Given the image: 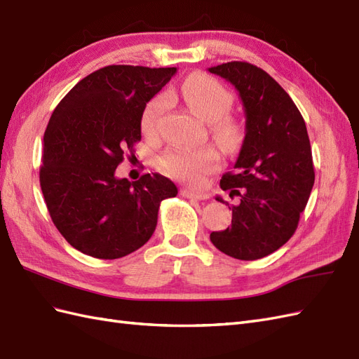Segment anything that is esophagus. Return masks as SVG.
<instances>
[{
    "label": "esophagus",
    "mask_w": 359,
    "mask_h": 359,
    "mask_svg": "<svg viewBox=\"0 0 359 359\" xmlns=\"http://www.w3.org/2000/svg\"><path fill=\"white\" fill-rule=\"evenodd\" d=\"M180 194L183 197L196 198V200H206V198H209L208 192H201V191H196V189H191V188H182L180 189Z\"/></svg>",
    "instance_id": "esophagus-1"
}]
</instances>
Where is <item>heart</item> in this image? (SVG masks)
Instances as JSON below:
<instances>
[{
    "mask_svg": "<svg viewBox=\"0 0 359 359\" xmlns=\"http://www.w3.org/2000/svg\"><path fill=\"white\" fill-rule=\"evenodd\" d=\"M180 97L198 118L210 124V130L224 147H233L240 136V128L226 114L233 104V95L219 81L206 74H194L183 81L177 90L161 94L147 103L141 116V130L151 136L159 128L162 114L168 104V98ZM162 170L171 177L198 185L208 172L217 168L218 154L214 147L200 149H172L163 153L159 159Z\"/></svg>",
    "mask_w": 359,
    "mask_h": 359,
    "instance_id": "heart-1",
    "label": "heart"
}]
</instances>
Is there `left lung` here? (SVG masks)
<instances>
[{
  "mask_svg": "<svg viewBox=\"0 0 359 359\" xmlns=\"http://www.w3.org/2000/svg\"><path fill=\"white\" fill-rule=\"evenodd\" d=\"M209 72L231 81L245 112L241 151L233 170L219 180L240 203L229 208L231 227L210 233V241L235 259H261L296 232L314 187L305 119L278 81L249 62L222 63Z\"/></svg>",
  "mask_w": 359,
  "mask_h": 359,
  "instance_id": "8db88e82",
  "label": "left lung"
}]
</instances>
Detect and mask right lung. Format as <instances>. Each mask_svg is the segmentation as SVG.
I'll return each mask as SVG.
<instances>
[{
  "label": "right lung",
  "mask_w": 359,
  "mask_h": 359,
  "mask_svg": "<svg viewBox=\"0 0 359 359\" xmlns=\"http://www.w3.org/2000/svg\"><path fill=\"white\" fill-rule=\"evenodd\" d=\"M176 68L109 65L62 98L43 133L41 189L54 226L81 253L118 259L150 240L161 201L177 188L159 172L116 179L141 141L147 103Z\"/></svg>",
  "instance_id": "1"
}]
</instances>
